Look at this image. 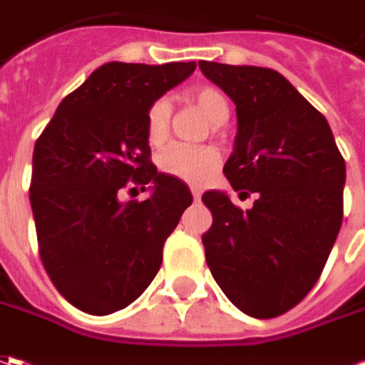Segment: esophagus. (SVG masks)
Listing matches in <instances>:
<instances>
[{"instance_id": "esophagus-1", "label": "esophagus", "mask_w": 365, "mask_h": 365, "mask_svg": "<svg viewBox=\"0 0 365 365\" xmlns=\"http://www.w3.org/2000/svg\"><path fill=\"white\" fill-rule=\"evenodd\" d=\"M190 192H192L195 199H201V195H203V190L199 189V187H190Z\"/></svg>"}]
</instances>
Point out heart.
<instances>
[{"mask_svg": "<svg viewBox=\"0 0 365 365\" xmlns=\"http://www.w3.org/2000/svg\"><path fill=\"white\" fill-rule=\"evenodd\" d=\"M189 97L203 109V113L211 123L219 125L230 118V103H227L225 95L217 89L197 87L189 93ZM170 113H173L170 101L164 97L156 99L150 106L146 118V132L150 144L160 146L166 140L168 128H170ZM158 164H160L162 173H166V175L180 178L185 182L201 185L217 168L219 154L217 150L211 146H189L182 142H175L162 152Z\"/></svg>", "mask_w": 365, "mask_h": 365, "instance_id": "heart-1", "label": "heart"}]
</instances>
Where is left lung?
<instances>
[{"label":"left lung","instance_id":"obj_1","mask_svg":"<svg viewBox=\"0 0 365 365\" xmlns=\"http://www.w3.org/2000/svg\"><path fill=\"white\" fill-rule=\"evenodd\" d=\"M233 103L237 133L223 173L240 195L207 190L213 225L203 233L207 266L245 315L290 311L315 287L344 219L345 162L327 120L272 68L199 61Z\"/></svg>","mask_w":365,"mask_h":365}]
</instances>
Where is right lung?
Instances as JSON below:
<instances>
[{
  "mask_svg": "<svg viewBox=\"0 0 365 365\" xmlns=\"http://www.w3.org/2000/svg\"><path fill=\"white\" fill-rule=\"evenodd\" d=\"M197 63H106L66 95L38 138L30 205L40 258L56 290L89 315L132 304L160 270L162 247L192 203L150 162V106ZM146 202H121L127 180Z\"/></svg>",
  "mask_w": 365,
  "mask_h": 365,
  "instance_id": "right-lung-1",
  "label": "right lung"
}]
</instances>
